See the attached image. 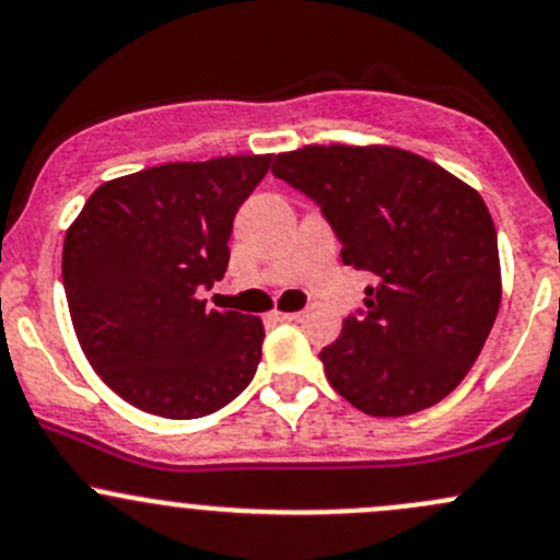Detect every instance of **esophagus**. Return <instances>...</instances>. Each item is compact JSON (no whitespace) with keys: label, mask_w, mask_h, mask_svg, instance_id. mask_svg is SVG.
<instances>
[{"label":"esophagus","mask_w":560,"mask_h":560,"mask_svg":"<svg viewBox=\"0 0 560 560\" xmlns=\"http://www.w3.org/2000/svg\"><path fill=\"white\" fill-rule=\"evenodd\" d=\"M278 320H302V313H278Z\"/></svg>","instance_id":"34e87169"}]
</instances>
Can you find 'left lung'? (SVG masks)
Instances as JSON below:
<instances>
[{"label": "left lung", "mask_w": 560, "mask_h": 560, "mask_svg": "<svg viewBox=\"0 0 560 560\" xmlns=\"http://www.w3.org/2000/svg\"><path fill=\"white\" fill-rule=\"evenodd\" d=\"M272 175L320 207L342 261L366 272L364 307L320 350L342 399L399 418L445 399L491 334L499 245L480 194L399 148L313 145Z\"/></svg>", "instance_id": "obj_1"}]
</instances>
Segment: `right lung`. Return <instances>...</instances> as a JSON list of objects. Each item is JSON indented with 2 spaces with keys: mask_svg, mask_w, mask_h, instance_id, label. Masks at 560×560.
I'll list each match as a JSON object with an SVG mask.
<instances>
[{
  "mask_svg": "<svg viewBox=\"0 0 560 560\" xmlns=\"http://www.w3.org/2000/svg\"><path fill=\"white\" fill-rule=\"evenodd\" d=\"M272 155L161 164L96 188L61 256L69 315L85 359L129 405L205 418L250 385L264 326L207 310L226 275L242 201Z\"/></svg>",
  "mask_w": 560,
  "mask_h": 560,
  "instance_id": "add662e5",
  "label": "right lung"
}]
</instances>
